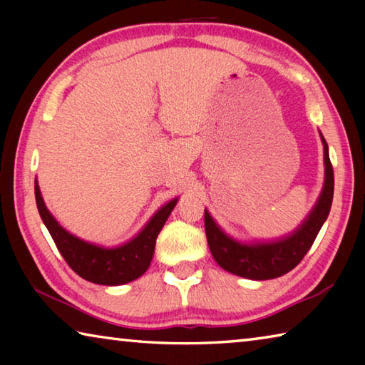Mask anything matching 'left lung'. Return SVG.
Wrapping results in <instances>:
<instances>
[{"label": "left lung", "instance_id": "8db88e82", "mask_svg": "<svg viewBox=\"0 0 365 365\" xmlns=\"http://www.w3.org/2000/svg\"><path fill=\"white\" fill-rule=\"evenodd\" d=\"M322 137V135H320ZM324 141V160H325V183L316 207L302 222V225L288 238L275 243L242 245L215 225L211 215L205 212V228L207 245L211 255L222 269L230 274L245 277L251 280H269L288 274L298 265L306 252L311 250L314 240L322 228L325 219L329 217L333 200V168L329 158V145Z\"/></svg>", "mask_w": 365, "mask_h": 365}]
</instances>
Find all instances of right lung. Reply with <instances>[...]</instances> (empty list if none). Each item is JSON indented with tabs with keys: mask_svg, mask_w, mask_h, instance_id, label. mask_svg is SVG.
Masks as SVG:
<instances>
[{
	"mask_svg": "<svg viewBox=\"0 0 365 365\" xmlns=\"http://www.w3.org/2000/svg\"><path fill=\"white\" fill-rule=\"evenodd\" d=\"M35 200L40 217L69 267L82 279L98 285H123L138 279L150 267L154 255L156 238L165 220L175 207L177 200H172L154 214L148 225L132 242L114 250L100 248L73 237L61 227L43 202L38 185L35 183Z\"/></svg>",
	"mask_w": 365,
	"mask_h": 365,
	"instance_id": "obj_1",
	"label": "right lung"
}]
</instances>
